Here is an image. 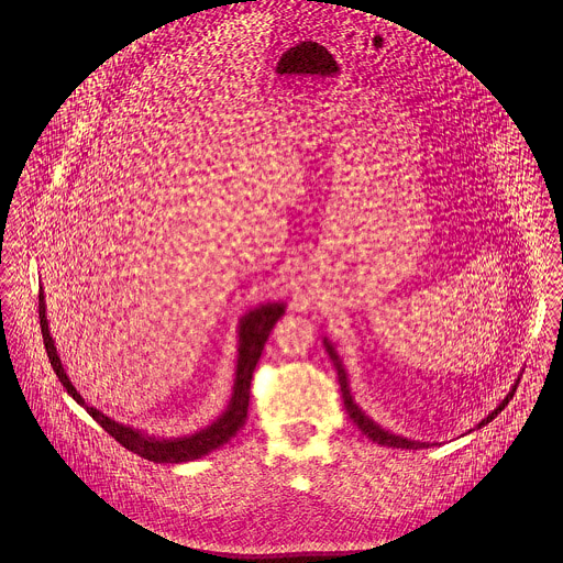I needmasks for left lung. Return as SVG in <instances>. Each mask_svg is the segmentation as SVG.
Returning a JSON list of instances; mask_svg holds the SVG:
<instances>
[{
  "instance_id": "left-lung-1",
  "label": "left lung",
  "mask_w": 563,
  "mask_h": 563,
  "mask_svg": "<svg viewBox=\"0 0 563 563\" xmlns=\"http://www.w3.org/2000/svg\"><path fill=\"white\" fill-rule=\"evenodd\" d=\"M324 349H327V353H329V357H331V362H333V366H335V371H338V382H340V390H342V399H344L346 413H349V418L357 424V429H360L366 438H371L373 442H377V444H382V446H393V449H427V446H429V442H413V440H407V438L395 435V433H390V431L382 429L377 422H373V420H371V418H368V416H366V413L355 405V401H353L351 390H349V382H346V373H344L342 362H340V357H338L335 349L331 346V342H327V340H324ZM516 388H518V382H516V386L511 388V393L503 399V402H500L492 413H487V418H483L482 422H479V427L487 424V422H492V420H494V418L505 409V405H507L509 399L514 397Z\"/></svg>"
}]
</instances>
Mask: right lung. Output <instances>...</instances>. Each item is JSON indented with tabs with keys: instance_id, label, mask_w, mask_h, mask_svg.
I'll use <instances>...</instances> for the list:
<instances>
[{
	"instance_id": "obj_1",
	"label": "right lung",
	"mask_w": 563,
	"mask_h": 563,
	"mask_svg": "<svg viewBox=\"0 0 563 563\" xmlns=\"http://www.w3.org/2000/svg\"><path fill=\"white\" fill-rule=\"evenodd\" d=\"M286 312L284 303H266L260 306L255 310H251L249 314H244L239 327V362H236V379H234V393L228 409L206 429L192 433V435H184V438H173V440H164V438H152L139 429H132L128 424H121L112 418H108L103 411L86 405L80 397V393L74 388V384L69 382L63 362L58 357V351L54 346V340L49 335V327H47V317H45V297L43 290H38V319H41V331H43V342H45V351L47 357L52 362V368L56 373V377L60 379V384L65 386V390L80 402L81 407L128 451L156 462V464H181V462H192L199 460L208 453H212L214 449L228 444L239 431H241L244 420H246V409H249V393H251V379H253V371L255 364L262 355V349L268 340L271 329L275 327V322L279 321Z\"/></svg>"
}]
</instances>
